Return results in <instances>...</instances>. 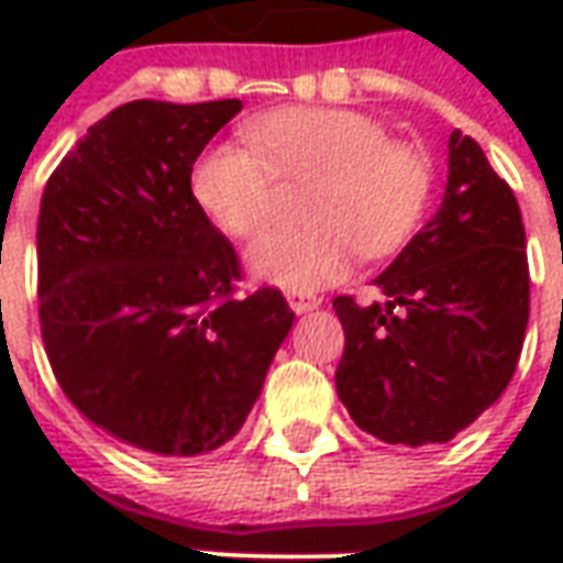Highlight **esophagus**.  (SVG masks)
<instances>
[{
    "label": "esophagus",
    "instance_id": "obj_1",
    "mask_svg": "<svg viewBox=\"0 0 563 563\" xmlns=\"http://www.w3.org/2000/svg\"><path fill=\"white\" fill-rule=\"evenodd\" d=\"M286 301L292 307L295 313L301 317V313H310V310H317L319 298L310 292H286Z\"/></svg>",
    "mask_w": 563,
    "mask_h": 563
}]
</instances>
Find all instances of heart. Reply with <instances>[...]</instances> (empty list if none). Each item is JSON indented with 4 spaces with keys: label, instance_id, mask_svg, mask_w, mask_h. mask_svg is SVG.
Returning a JSON list of instances; mask_svg holds the SVG:
<instances>
[{
    "label": "heart",
    "instance_id": "heart-1",
    "mask_svg": "<svg viewBox=\"0 0 563 563\" xmlns=\"http://www.w3.org/2000/svg\"><path fill=\"white\" fill-rule=\"evenodd\" d=\"M250 139L201 153L192 192L229 238L268 225L280 177L317 184L301 232H271L250 246L253 277L292 292L343 280L358 256L398 253L419 229L431 198V162L395 144L374 117L346 108H289L250 123Z\"/></svg>",
    "mask_w": 563,
    "mask_h": 563
}]
</instances>
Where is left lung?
Listing matches in <instances>:
<instances>
[{
	"label": "left lung",
	"instance_id": "8db88e82",
	"mask_svg": "<svg viewBox=\"0 0 563 563\" xmlns=\"http://www.w3.org/2000/svg\"><path fill=\"white\" fill-rule=\"evenodd\" d=\"M374 283L386 305L334 298L338 398L383 443H449L507 389L531 310L519 201L471 135H449L440 208Z\"/></svg>",
	"mask_w": 563,
	"mask_h": 563
}]
</instances>
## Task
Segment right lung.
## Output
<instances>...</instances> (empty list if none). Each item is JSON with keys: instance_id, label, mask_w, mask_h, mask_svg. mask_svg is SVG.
<instances>
[{"instance_id": "add662e5", "label": "right lung", "mask_w": 563, "mask_h": 563, "mask_svg": "<svg viewBox=\"0 0 563 563\" xmlns=\"http://www.w3.org/2000/svg\"><path fill=\"white\" fill-rule=\"evenodd\" d=\"M238 99L114 108L44 186L38 319L56 383L120 443L192 459L229 443L295 313L234 298V246L192 196L201 150Z\"/></svg>"}]
</instances>
